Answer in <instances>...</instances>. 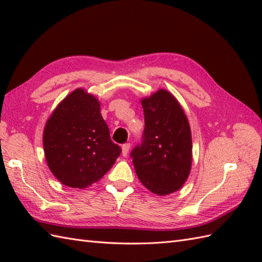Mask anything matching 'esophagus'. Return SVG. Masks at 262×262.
<instances>
[{
	"mask_svg": "<svg viewBox=\"0 0 262 262\" xmlns=\"http://www.w3.org/2000/svg\"><path fill=\"white\" fill-rule=\"evenodd\" d=\"M129 148H130V144L129 143H126V144H122V146H121V149H122V155H124V157H127V154H128V152H129Z\"/></svg>",
	"mask_w": 262,
	"mask_h": 262,
	"instance_id": "esophagus-1",
	"label": "esophagus"
}]
</instances>
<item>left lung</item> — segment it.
I'll use <instances>...</instances> for the list:
<instances>
[{
	"label": "left lung",
	"mask_w": 262,
	"mask_h": 262,
	"mask_svg": "<svg viewBox=\"0 0 262 262\" xmlns=\"http://www.w3.org/2000/svg\"><path fill=\"white\" fill-rule=\"evenodd\" d=\"M142 105L145 128L130 158L143 185L164 196L180 189L190 173V127L180 103L166 90L143 99Z\"/></svg>",
	"instance_id": "8db88e82"
}]
</instances>
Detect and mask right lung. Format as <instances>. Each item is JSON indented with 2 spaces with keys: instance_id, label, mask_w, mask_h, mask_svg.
<instances>
[{
  "instance_id": "right-lung-1",
  "label": "right lung",
  "mask_w": 262,
  "mask_h": 262,
  "mask_svg": "<svg viewBox=\"0 0 262 262\" xmlns=\"http://www.w3.org/2000/svg\"><path fill=\"white\" fill-rule=\"evenodd\" d=\"M43 151L52 173L71 188H86L107 173L121 153L110 140L98 99L76 89L46 122Z\"/></svg>"
}]
</instances>
